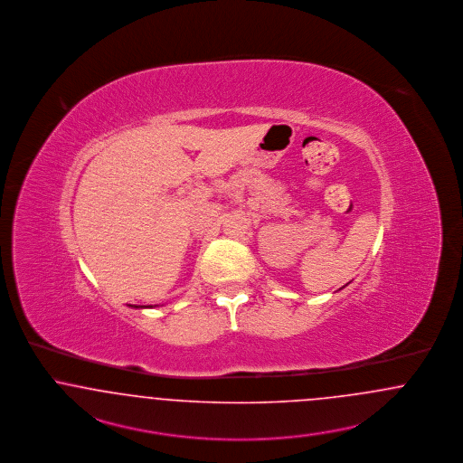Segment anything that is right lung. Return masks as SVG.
<instances>
[{
    "label": "right lung",
    "instance_id": "right-lung-1",
    "mask_svg": "<svg viewBox=\"0 0 463 463\" xmlns=\"http://www.w3.org/2000/svg\"><path fill=\"white\" fill-rule=\"evenodd\" d=\"M135 307H138V306H135ZM141 307H143V306H141Z\"/></svg>",
    "mask_w": 463,
    "mask_h": 463
}]
</instances>
